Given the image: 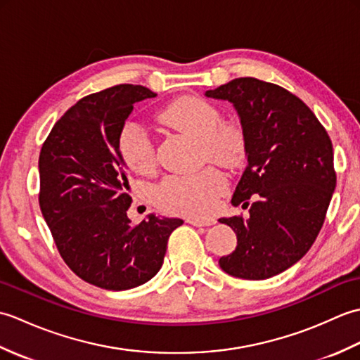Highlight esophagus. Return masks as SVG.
Here are the masks:
<instances>
[{
	"mask_svg": "<svg viewBox=\"0 0 360 360\" xmlns=\"http://www.w3.org/2000/svg\"><path fill=\"white\" fill-rule=\"evenodd\" d=\"M187 223L196 226V227H204V226H212L215 224V219H200V218H187Z\"/></svg>",
	"mask_w": 360,
	"mask_h": 360,
	"instance_id": "1",
	"label": "esophagus"
}]
</instances>
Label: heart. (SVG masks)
<instances>
[{
    "label": "heart",
    "mask_w": 360,
    "mask_h": 360,
    "mask_svg": "<svg viewBox=\"0 0 360 360\" xmlns=\"http://www.w3.org/2000/svg\"><path fill=\"white\" fill-rule=\"evenodd\" d=\"M168 124L200 139L209 159L227 167L238 165L246 155V137L235 124H221L223 116L215 105L198 97L168 103L160 111ZM119 151L124 162L137 173H150L156 164V145L143 122H128L119 134ZM227 179L215 167L200 172L168 174L156 187L159 207L190 217H209L226 192Z\"/></svg>",
    "instance_id": "heart-1"
}]
</instances>
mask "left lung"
<instances>
[{"mask_svg":"<svg viewBox=\"0 0 360 360\" xmlns=\"http://www.w3.org/2000/svg\"><path fill=\"white\" fill-rule=\"evenodd\" d=\"M205 96L238 112L248 167L232 204L252 200L248 219H219L236 233V249L219 266L244 280L274 277L307 254L323 226L335 188L331 139L300 98L274 83L240 77Z\"/></svg>","mask_w":360,"mask_h":360,"instance_id":"left-lung-1","label":"left lung"}]
</instances>
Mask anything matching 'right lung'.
Returning a JSON list of instances; mask_svg holds the SVG:
<instances>
[{
    "label": "right lung",
    "instance_id": "1",
    "mask_svg": "<svg viewBox=\"0 0 360 360\" xmlns=\"http://www.w3.org/2000/svg\"><path fill=\"white\" fill-rule=\"evenodd\" d=\"M156 97L141 85H116L71 106L44 141L38 202L60 255L91 285L141 286L164 263L168 236L184 221L148 215L131 224L119 134L136 102Z\"/></svg>",
    "mask_w": 360,
    "mask_h": 360
}]
</instances>
